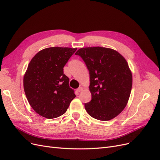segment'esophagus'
<instances>
[{
	"label": "esophagus",
	"instance_id": "obj_1",
	"mask_svg": "<svg viewBox=\"0 0 160 160\" xmlns=\"http://www.w3.org/2000/svg\"><path fill=\"white\" fill-rule=\"evenodd\" d=\"M82 90H83V88H82V87H80V88H78V89L76 90V91H77V92H80L82 91Z\"/></svg>",
	"mask_w": 160,
	"mask_h": 160
}]
</instances>
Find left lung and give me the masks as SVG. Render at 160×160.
<instances>
[{
	"label": "left lung",
	"mask_w": 160,
	"mask_h": 160,
	"mask_svg": "<svg viewBox=\"0 0 160 160\" xmlns=\"http://www.w3.org/2000/svg\"><path fill=\"white\" fill-rule=\"evenodd\" d=\"M75 55L89 70L92 99L84 104L88 113L99 121L113 119L131 95L132 76L127 61L117 51L102 47L81 48Z\"/></svg>",
	"instance_id": "left-lung-1"
}]
</instances>
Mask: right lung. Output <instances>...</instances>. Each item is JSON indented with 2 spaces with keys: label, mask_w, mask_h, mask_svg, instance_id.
<instances>
[{
  "label": "right lung",
  "mask_w": 160,
  "mask_h": 160,
  "mask_svg": "<svg viewBox=\"0 0 160 160\" xmlns=\"http://www.w3.org/2000/svg\"><path fill=\"white\" fill-rule=\"evenodd\" d=\"M76 49L46 48L38 52L29 62L23 77V88L29 103L41 116L47 119L60 117L76 97L63 68Z\"/></svg>",
  "instance_id": "right-lung-1"
}]
</instances>
